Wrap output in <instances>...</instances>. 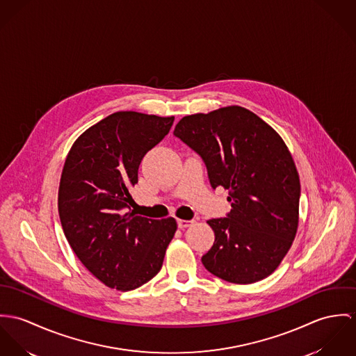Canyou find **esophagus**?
Instances as JSON below:
<instances>
[{
    "mask_svg": "<svg viewBox=\"0 0 356 356\" xmlns=\"http://www.w3.org/2000/svg\"><path fill=\"white\" fill-rule=\"evenodd\" d=\"M194 224L193 220H177V225L180 229H184V228H188Z\"/></svg>",
    "mask_w": 356,
    "mask_h": 356,
    "instance_id": "1",
    "label": "esophagus"
}]
</instances>
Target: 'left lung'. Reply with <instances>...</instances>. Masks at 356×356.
I'll return each instance as SVG.
<instances>
[{
  "label": "left lung",
  "mask_w": 356,
  "mask_h": 356,
  "mask_svg": "<svg viewBox=\"0 0 356 356\" xmlns=\"http://www.w3.org/2000/svg\"><path fill=\"white\" fill-rule=\"evenodd\" d=\"M173 134L204 161L211 187L229 190L228 217L207 221L216 238L203 266L234 284L270 276L299 224V173L281 136L236 105L186 116Z\"/></svg>",
  "instance_id": "left-lung-1"
}]
</instances>
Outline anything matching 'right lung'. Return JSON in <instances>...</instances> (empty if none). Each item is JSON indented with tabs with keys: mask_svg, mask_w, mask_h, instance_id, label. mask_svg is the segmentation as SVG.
Returning a JSON list of instances; mask_svg holds the SVG:
<instances>
[{
	"mask_svg": "<svg viewBox=\"0 0 356 356\" xmlns=\"http://www.w3.org/2000/svg\"><path fill=\"white\" fill-rule=\"evenodd\" d=\"M173 120L116 112L86 129L65 159L58 187L63 231L86 269L109 288L125 292L150 281L177 229L173 217L131 211L140 161Z\"/></svg>",
	"mask_w": 356,
	"mask_h": 356,
	"instance_id": "right-lung-1",
	"label": "right lung"
}]
</instances>
